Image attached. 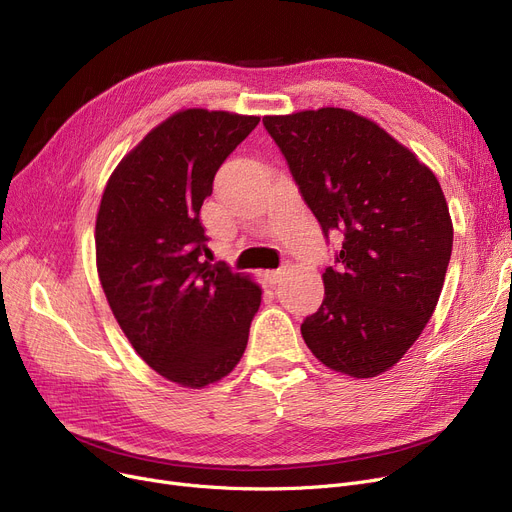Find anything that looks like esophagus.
I'll list each match as a JSON object with an SVG mask.
<instances>
[{"instance_id": "obj_1", "label": "esophagus", "mask_w": 512, "mask_h": 512, "mask_svg": "<svg viewBox=\"0 0 512 512\" xmlns=\"http://www.w3.org/2000/svg\"><path fill=\"white\" fill-rule=\"evenodd\" d=\"M282 276H284V270H272V272H267V282H270V286H276L280 280H282Z\"/></svg>"}]
</instances>
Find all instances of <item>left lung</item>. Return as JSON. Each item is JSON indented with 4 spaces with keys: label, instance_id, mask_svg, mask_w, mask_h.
I'll use <instances>...</instances> for the list:
<instances>
[{
    "label": "left lung",
    "instance_id": "obj_1",
    "mask_svg": "<svg viewBox=\"0 0 512 512\" xmlns=\"http://www.w3.org/2000/svg\"><path fill=\"white\" fill-rule=\"evenodd\" d=\"M321 232L342 234L301 334L334 371L375 378L432 317L452 253L438 178L375 122L340 107L265 116Z\"/></svg>",
    "mask_w": 512,
    "mask_h": 512
}]
</instances>
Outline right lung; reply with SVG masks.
<instances>
[{
    "label": "right lung",
    "instance_id": "obj_1",
    "mask_svg": "<svg viewBox=\"0 0 512 512\" xmlns=\"http://www.w3.org/2000/svg\"><path fill=\"white\" fill-rule=\"evenodd\" d=\"M257 116L184 110L114 170L95 226L97 272L139 357L170 382L203 388L247 348L261 288L209 255L199 213L215 172Z\"/></svg>",
    "mask_w": 512,
    "mask_h": 512
}]
</instances>
